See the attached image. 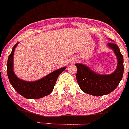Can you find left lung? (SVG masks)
Masks as SVG:
<instances>
[{
    "label": "left lung",
    "mask_w": 129,
    "mask_h": 129,
    "mask_svg": "<svg viewBox=\"0 0 129 129\" xmlns=\"http://www.w3.org/2000/svg\"><path fill=\"white\" fill-rule=\"evenodd\" d=\"M107 45L115 52L118 60L117 67L113 73L108 75L99 74L87 66L76 63L77 68L76 79L80 88L88 94L101 96L114 91L122 80L123 74V58L117 44L109 43Z\"/></svg>",
    "instance_id": "1"
}]
</instances>
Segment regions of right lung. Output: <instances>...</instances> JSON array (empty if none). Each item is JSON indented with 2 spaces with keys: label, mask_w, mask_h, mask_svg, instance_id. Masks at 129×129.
Wrapping results in <instances>:
<instances>
[{
  "label": "right lung",
  "mask_w": 129,
  "mask_h": 129,
  "mask_svg": "<svg viewBox=\"0 0 129 129\" xmlns=\"http://www.w3.org/2000/svg\"><path fill=\"white\" fill-rule=\"evenodd\" d=\"M18 43L12 48L7 63V73L11 84L20 95L27 99H38L50 94L53 91L58 76L66 67L58 69L38 81L29 82L20 79L16 76L13 70L14 53Z\"/></svg>",
  "instance_id": "right-lung-1"
}]
</instances>
